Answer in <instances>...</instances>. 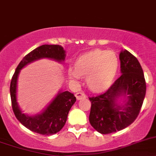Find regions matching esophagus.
<instances>
[{
	"label": "esophagus",
	"instance_id": "esophagus-1",
	"mask_svg": "<svg viewBox=\"0 0 156 156\" xmlns=\"http://www.w3.org/2000/svg\"><path fill=\"white\" fill-rule=\"evenodd\" d=\"M75 96H76V98L78 100H80V99H83V98L87 97V96H86L85 93H83V92H79V93H76Z\"/></svg>",
	"mask_w": 156,
	"mask_h": 156
}]
</instances>
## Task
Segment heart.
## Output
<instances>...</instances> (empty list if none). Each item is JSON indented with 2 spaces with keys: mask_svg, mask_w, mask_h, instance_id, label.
Listing matches in <instances>:
<instances>
[{
  "mask_svg": "<svg viewBox=\"0 0 156 156\" xmlns=\"http://www.w3.org/2000/svg\"><path fill=\"white\" fill-rule=\"evenodd\" d=\"M118 65V57L114 51L95 50L80 57L75 67L69 69V76L75 80L87 77L90 90L102 92L110 86Z\"/></svg>",
  "mask_w": 156,
  "mask_h": 156,
  "instance_id": "b5f03b06",
  "label": "heart"
}]
</instances>
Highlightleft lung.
I'll return each instance as SVG.
<instances>
[{
	"label": "left lung",
	"instance_id": "1",
	"mask_svg": "<svg viewBox=\"0 0 156 156\" xmlns=\"http://www.w3.org/2000/svg\"><path fill=\"white\" fill-rule=\"evenodd\" d=\"M122 75L103 94L90 97L89 120L101 134H109L126 128L136 120L146 96L143 70L136 57L128 50L119 53ZM123 97L124 105L117 99Z\"/></svg>",
	"mask_w": 156,
	"mask_h": 156
}]
</instances>
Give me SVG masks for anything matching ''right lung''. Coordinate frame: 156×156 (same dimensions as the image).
<instances>
[{
    "instance_id": "right-lung-1",
    "label": "right lung",
    "mask_w": 156,
    "mask_h": 156,
    "mask_svg": "<svg viewBox=\"0 0 156 156\" xmlns=\"http://www.w3.org/2000/svg\"><path fill=\"white\" fill-rule=\"evenodd\" d=\"M65 57L66 54L63 47L44 44L27 54L20 62L13 75L10 87L13 111L20 123L30 131L44 136H50L58 133L64 126L69 109L75 103L76 99L69 92L60 91L41 113L35 115H28L23 113L17 102V78L20 69L28 63L40 59L49 58L62 62L65 60Z\"/></svg>"
}]
</instances>
